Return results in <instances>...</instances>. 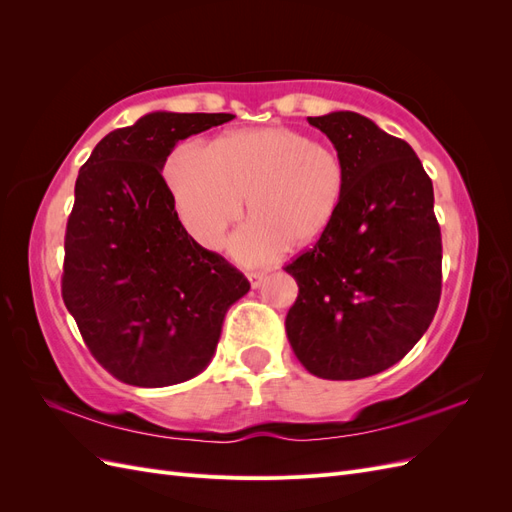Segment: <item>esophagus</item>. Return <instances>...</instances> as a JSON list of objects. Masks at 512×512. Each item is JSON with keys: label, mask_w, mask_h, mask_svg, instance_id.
Returning a JSON list of instances; mask_svg holds the SVG:
<instances>
[{"label": "esophagus", "mask_w": 512, "mask_h": 512, "mask_svg": "<svg viewBox=\"0 0 512 512\" xmlns=\"http://www.w3.org/2000/svg\"><path fill=\"white\" fill-rule=\"evenodd\" d=\"M265 273H247V280H250L252 288H260V284L265 282Z\"/></svg>", "instance_id": "1"}]
</instances>
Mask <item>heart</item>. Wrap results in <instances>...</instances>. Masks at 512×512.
<instances>
[{"mask_svg":"<svg viewBox=\"0 0 512 512\" xmlns=\"http://www.w3.org/2000/svg\"><path fill=\"white\" fill-rule=\"evenodd\" d=\"M166 179L183 228L209 250L241 220L247 198L254 222L230 241V254L247 265L320 241L346 198L339 153L286 126L230 132L213 149L185 141L170 153Z\"/></svg>","mask_w":512,"mask_h":512,"instance_id":"obj_1","label":"heart"}]
</instances>
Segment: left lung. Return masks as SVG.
Masks as SVG:
<instances>
[{
	"mask_svg": "<svg viewBox=\"0 0 512 512\" xmlns=\"http://www.w3.org/2000/svg\"><path fill=\"white\" fill-rule=\"evenodd\" d=\"M346 166L335 224L286 271L299 297L288 342L324 380L380 374L429 329L442 290V237L433 185L414 149L374 121L335 111L307 117Z\"/></svg>",
	"mask_w": 512,
	"mask_h": 512,
	"instance_id": "8db88e82",
	"label": "left lung"
}]
</instances>
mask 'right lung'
I'll use <instances>...</instances> for the list:
<instances>
[{
  "label": "right lung",
  "instance_id": "right-lung-1",
  "mask_svg": "<svg viewBox=\"0 0 512 512\" xmlns=\"http://www.w3.org/2000/svg\"><path fill=\"white\" fill-rule=\"evenodd\" d=\"M230 119L147 113L106 134L76 177L61 297L91 354L121 382L160 389L198 376L230 305L250 290L188 235L162 177L179 141Z\"/></svg>",
  "mask_w": 512,
  "mask_h": 512
}]
</instances>
